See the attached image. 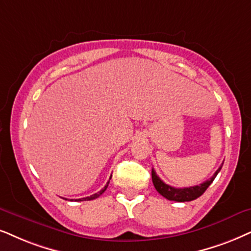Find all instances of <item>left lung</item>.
<instances>
[{
  "mask_svg": "<svg viewBox=\"0 0 251 251\" xmlns=\"http://www.w3.org/2000/svg\"><path fill=\"white\" fill-rule=\"evenodd\" d=\"M221 168H223V166L215 171L214 175L212 176L208 180L199 184V185L190 186V188L178 189V188H174V186L168 185V184L164 183L163 180L156 175V173H155L154 169H151V179H153V184L155 189H156V191L160 193V195H162L164 198H167L168 201H179V202L191 201H195V199L198 198V197H201L202 193L206 191V189L211 185V183L213 182L215 177H217L219 171L221 170Z\"/></svg>",
  "mask_w": 251,
  "mask_h": 251,
  "instance_id": "obj_1",
  "label": "left lung"
}]
</instances>
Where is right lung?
<instances>
[{"label": "right lung", "mask_w": 251, "mask_h": 251, "mask_svg": "<svg viewBox=\"0 0 251 251\" xmlns=\"http://www.w3.org/2000/svg\"><path fill=\"white\" fill-rule=\"evenodd\" d=\"M110 179H111V177H110ZM109 183H110V180H109V182H107V183H106V185H105V186H104V188H103L102 190H100V192L95 193V195H93V196H90V197H85V198H81V199H76V201H93V199H96V198H98V197H100V195H102V193H103L104 191H105V190H106V188H107V185H109ZM63 199H65V198H63ZM71 201H73V199H71Z\"/></svg>", "instance_id": "right-lung-1"}]
</instances>
